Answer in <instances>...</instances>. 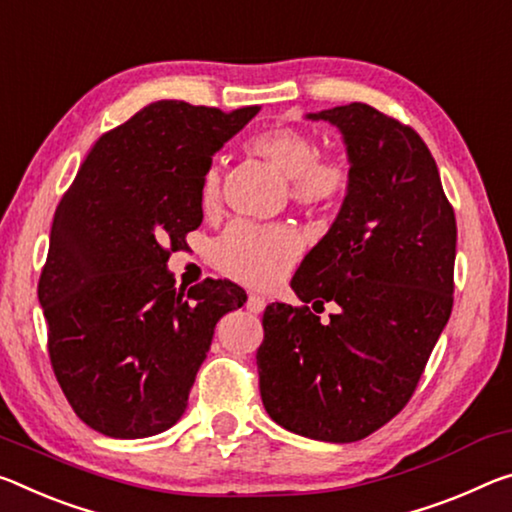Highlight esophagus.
<instances>
[{"instance_id": "esophagus-1", "label": "esophagus", "mask_w": 512, "mask_h": 512, "mask_svg": "<svg viewBox=\"0 0 512 512\" xmlns=\"http://www.w3.org/2000/svg\"><path fill=\"white\" fill-rule=\"evenodd\" d=\"M246 307H248V312H253V314H259L266 307V300L259 296V294H248V300H246Z\"/></svg>"}]
</instances>
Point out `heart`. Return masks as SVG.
Here are the masks:
<instances>
[{
  "label": "heart",
  "mask_w": 512,
  "mask_h": 512,
  "mask_svg": "<svg viewBox=\"0 0 512 512\" xmlns=\"http://www.w3.org/2000/svg\"><path fill=\"white\" fill-rule=\"evenodd\" d=\"M246 150L262 157L289 180V193L305 209L337 207L351 189V168L344 159L319 154L312 134L298 127L275 125L248 136ZM221 166L212 161L200 175L198 205L214 214L221 205ZM300 253L298 234L287 225L232 223L216 243L218 266L234 278L257 287L282 280Z\"/></svg>",
  "instance_id": "heart-1"
}]
</instances>
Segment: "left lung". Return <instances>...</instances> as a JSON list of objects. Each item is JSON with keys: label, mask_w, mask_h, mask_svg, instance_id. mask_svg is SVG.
<instances>
[{"label": "left lung", "mask_w": 512, "mask_h": 512, "mask_svg": "<svg viewBox=\"0 0 512 512\" xmlns=\"http://www.w3.org/2000/svg\"><path fill=\"white\" fill-rule=\"evenodd\" d=\"M344 136L351 189L291 280L310 307L266 305L259 394L287 431L358 442L415 394L453 307L456 214L431 150L410 125L362 102L307 113Z\"/></svg>", "instance_id": "obj_1"}]
</instances>
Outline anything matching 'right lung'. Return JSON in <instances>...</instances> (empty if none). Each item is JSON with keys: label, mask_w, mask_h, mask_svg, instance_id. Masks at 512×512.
I'll return each instance as SVG.
<instances>
[{"label": "right lung", "mask_w": 512, "mask_h": 512, "mask_svg": "<svg viewBox=\"0 0 512 512\" xmlns=\"http://www.w3.org/2000/svg\"><path fill=\"white\" fill-rule=\"evenodd\" d=\"M259 107L161 100L102 134L56 207L38 280L54 376L93 431L139 440L184 415L230 280L175 289L166 262L202 223L200 175Z\"/></svg>", "instance_id": "obj_1"}]
</instances>
